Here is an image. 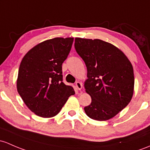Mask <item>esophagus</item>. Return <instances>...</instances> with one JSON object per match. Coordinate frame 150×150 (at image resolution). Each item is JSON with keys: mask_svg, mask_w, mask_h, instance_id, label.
Listing matches in <instances>:
<instances>
[{"mask_svg": "<svg viewBox=\"0 0 150 150\" xmlns=\"http://www.w3.org/2000/svg\"><path fill=\"white\" fill-rule=\"evenodd\" d=\"M75 86H76V88H78L79 91H80V90L83 88V84H82V83H80L79 81L76 82V83H75Z\"/></svg>", "mask_w": 150, "mask_h": 150, "instance_id": "1", "label": "esophagus"}]
</instances>
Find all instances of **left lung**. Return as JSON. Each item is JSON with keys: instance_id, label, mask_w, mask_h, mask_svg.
<instances>
[{"instance_id": "1", "label": "left lung", "mask_w": 150, "mask_h": 150, "mask_svg": "<svg viewBox=\"0 0 150 150\" xmlns=\"http://www.w3.org/2000/svg\"><path fill=\"white\" fill-rule=\"evenodd\" d=\"M75 48L87 67L84 87L91 103L85 107V112L97 121L114 117L133 96L132 63L119 48L100 39L75 38Z\"/></svg>"}]
</instances>
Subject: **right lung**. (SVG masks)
Returning a JSON list of instances; mask_svg holds the SVG:
<instances>
[{
    "label": "right lung",
    "instance_id": "1",
    "mask_svg": "<svg viewBox=\"0 0 150 150\" xmlns=\"http://www.w3.org/2000/svg\"><path fill=\"white\" fill-rule=\"evenodd\" d=\"M74 38L57 37L42 42L23 57L16 86L26 106L37 116L51 118L62 109L73 88L62 82V64Z\"/></svg>",
    "mask_w": 150,
    "mask_h": 150
}]
</instances>
